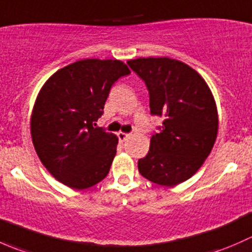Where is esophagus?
<instances>
[{
    "label": "esophagus",
    "instance_id": "esophagus-1",
    "mask_svg": "<svg viewBox=\"0 0 252 252\" xmlns=\"http://www.w3.org/2000/svg\"><path fill=\"white\" fill-rule=\"evenodd\" d=\"M117 136H118L119 141H126V139L129 138V134H126V133H123V131H119V133L117 134Z\"/></svg>",
    "mask_w": 252,
    "mask_h": 252
}]
</instances>
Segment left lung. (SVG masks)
<instances>
[{"mask_svg": "<svg viewBox=\"0 0 252 252\" xmlns=\"http://www.w3.org/2000/svg\"><path fill=\"white\" fill-rule=\"evenodd\" d=\"M126 63L146 84L151 114L163 117L139 159V172L155 184L174 187L199 171L215 145V98L201 75L180 61L149 57Z\"/></svg>", "mask_w": 252, "mask_h": 252, "instance_id": "1", "label": "left lung"}]
</instances>
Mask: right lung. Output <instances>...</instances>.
I'll return each mask as SVG.
<instances>
[{
  "instance_id": "obj_1",
  "label": "right lung",
  "mask_w": 252,
  "mask_h": 252,
  "mask_svg": "<svg viewBox=\"0 0 252 252\" xmlns=\"http://www.w3.org/2000/svg\"><path fill=\"white\" fill-rule=\"evenodd\" d=\"M130 74L118 60H81L57 70L37 95L32 114L35 151L58 182L88 189L107 177L118 138L96 122L114 83Z\"/></svg>"
}]
</instances>
